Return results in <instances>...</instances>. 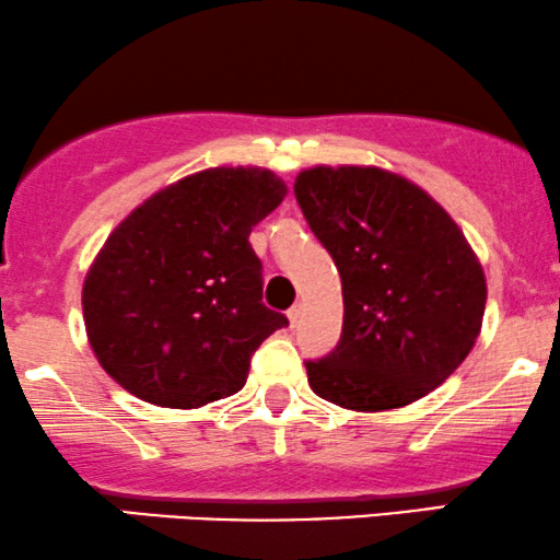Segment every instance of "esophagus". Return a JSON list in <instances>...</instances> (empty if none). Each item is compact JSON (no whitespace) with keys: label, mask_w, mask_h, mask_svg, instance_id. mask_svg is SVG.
<instances>
[{"label":"esophagus","mask_w":560,"mask_h":560,"mask_svg":"<svg viewBox=\"0 0 560 560\" xmlns=\"http://www.w3.org/2000/svg\"><path fill=\"white\" fill-rule=\"evenodd\" d=\"M301 317H304V306H301V304L291 306V312H288V319H291V327L299 325Z\"/></svg>","instance_id":"esophagus-1"}]
</instances>
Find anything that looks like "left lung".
I'll use <instances>...</instances> for the list:
<instances>
[{
    "mask_svg": "<svg viewBox=\"0 0 560 560\" xmlns=\"http://www.w3.org/2000/svg\"><path fill=\"white\" fill-rule=\"evenodd\" d=\"M295 199L343 285V332L306 361L319 398L351 411L409 406L462 366L482 330V265L427 190L380 167L301 170Z\"/></svg>",
    "mask_w": 560,
    "mask_h": 560,
    "instance_id": "8db88e82",
    "label": "left lung"
}]
</instances>
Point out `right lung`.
<instances>
[{
	"instance_id": "obj_1",
	"label": "right lung",
	"mask_w": 560,
	"mask_h": 560,
	"mask_svg": "<svg viewBox=\"0 0 560 560\" xmlns=\"http://www.w3.org/2000/svg\"><path fill=\"white\" fill-rule=\"evenodd\" d=\"M285 194L272 170H201L112 230L85 275L83 322L117 385L164 409H199L246 385L252 353L288 325L261 304L248 243Z\"/></svg>"
}]
</instances>
